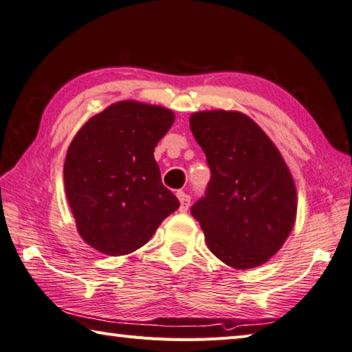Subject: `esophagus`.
Instances as JSON below:
<instances>
[{
  "label": "esophagus",
  "instance_id": "34e87169",
  "mask_svg": "<svg viewBox=\"0 0 352 352\" xmlns=\"http://www.w3.org/2000/svg\"><path fill=\"white\" fill-rule=\"evenodd\" d=\"M178 200H180V210L182 212H186L189 209V204H190V197L188 194H184L183 190H178L177 192Z\"/></svg>",
  "mask_w": 352,
  "mask_h": 352
}]
</instances>
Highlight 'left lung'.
Returning <instances> with one entry per match:
<instances>
[{
  "label": "left lung",
  "instance_id": "left-lung-1",
  "mask_svg": "<svg viewBox=\"0 0 352 352\" xmlns=\"http://www.w3.org/2000/svg\"><path fill=\"white\" fill-rule=\"evenodd\" d=\"M206 154L210 180L190 214L217 258L234 270L266 263L296 223L291 170L263 129L239 111H201L189 118Z\"/></svg>",
  "mask_w": 352,
  "mask_h": 352
}]
</instances>
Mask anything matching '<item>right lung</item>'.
<instances>
[{
	"instance_id": "1",
	"label": "right lung",
	"mask_w": 352,
	"mask_h": 352,
	"mask_svg": "<svg viewBox=\"0 0 352 352\" xmlns=\"http://www.w3.org/2000/svg\"><path fill=\"white\" fill-rule=\"evenodd\" d=\"M175 115L124 100L76 132L65 162V188L76 231L106 255H126L149 241L180 201L163 186L154 158Z\"/></svg>"
}]
</instances>
